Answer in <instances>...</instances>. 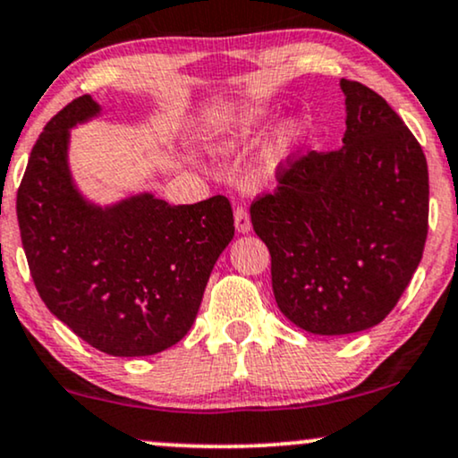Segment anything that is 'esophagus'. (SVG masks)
Instances as JSON below:
<instances>
[{
  "label": "esophagus",
  "mask_w": 458,
  "mask_h": 458,
  "mask_svg": "<svg viewBox=\"0 0 458 458\" xmlns=\"http://www.w3.org/2000/svg\"><path fill=\"white\" fill-rule=\"evenodd\" d=\"M233 218H235V229H238L240 233H248V231L252 229L250 216H248V210H246V208H242V206L235 208Z\"/></svg>",
  "instance_id": "1"
}]
</instances>
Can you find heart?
I'll use <instances>...</instances> for the list:
<instances>
[{
	"mask_svg": "<svg viewBox=\"0 0 458 458\" xmlns=\"http://www.w3.org/2000/svg\"><path fill=\"white\" fill-rule=\"evenodd\" d=\"M263 116H265L263 110L252 108V110L242 112V114L233 118V121H229V125H225L223 131H220V138H218L220 148L242 150V148H246V146L255 144L259 140V133H261ZM297 138H299L297 125H289V127L282 129V131L278 133V138L274 140V144L269 146V150H267L269 165L276 167L278 163L284 161L286 157L291 155Z\"/></svg>",
	"mask_w": 458,
	"mask_h": 458,
	"instance_id": "obj_1",
	"label": "heart"
}]
</instances>
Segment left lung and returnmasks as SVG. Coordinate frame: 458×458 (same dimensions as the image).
Here are the masks:
<instances>
[{"label": "left lung", "mask_w": 458, "mask_h": 458, "mask_svg": "<svg viewBox=\"0 0 458 458\" xmlns=\"http://www.w3.org/2000/svg\"><path fill=\"white\" fill-rule=\"evenodd\" d=\"M342 150L291 155L250 206L280 312L316 335L369 329L397 306L428 231L419 140L385 98L342 78Z\"/></svg>", "instance_id": "left-lung-1"}]
</instances>
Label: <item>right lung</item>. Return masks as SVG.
I'll use <instances>...</instances> for the list:
<instances>
[{"instance_id":"right-lung-1","label":"right lung","mask_w":458,"mask_h":458,"mask_svg":"<svg viewBox=\"0 0 458 458\" xmlns=\"http://www.w3.org/2000/svg\"><path fill=\"white\" fill-rule=\"evenodd\" d=\"M99 112L82 95L56 112L33 146L16 216L33 284L61 323L114 357H146L182 340L220 252L233 210L214 195L169 206L148 193L95 208L67 169L70 127Z\"/></svg>"}]
</instances>
